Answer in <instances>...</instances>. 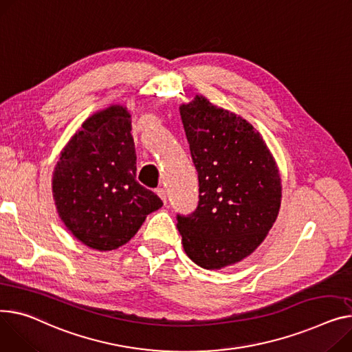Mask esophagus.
<instances>
[{
    "label": "esophagus",
    "mask_w": 352,
    "mask_h": 352,
    "mask_svg": "<svg viewBox=\"0 0 352 352\" xmlns=\"http://www.w3.org/2000/svg\"><path fill=\"white\" fill-rule=\"evenodd\" d=\"M155 192H157V195L164 201V204L167 202V191H166V190H164V188H157Z\"/></svg>",
    "instance_id": "1"
}]
</instances>
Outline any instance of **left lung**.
Instances as JSON below:
<instances>
[{
  "label": "left lung",
  "mask_w": 352,
  "mask_h": 352,
  "mask_svg": "<svg viewBox=\"0 0 352 352\" xmlns=\"http://www.w3.org/2000/svg\"><path fill=\"white\" fill-rule=\"evenodd\" d=\"M199 201L177 215L182 246L204 269L241 262L272 229L282 201L276 162L262 135L242 117L197 96L179 107Z\"/></svg>",
  "instance_id": "1"
}]
</instances>
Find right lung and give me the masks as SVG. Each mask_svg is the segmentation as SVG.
Returning <instances> with one entry per match:
<instances>
[{"label": "right lung", "instance_id": "add662e5", "mask_svg": "<svg viewBox=\"0 0 352 352\" xmlns=\"http://www.w3.org/2000/svg\"><path fill=\"white\" fill-rule=\"evenodd\" d=\"M130 113L98 111L63 148L52 191L66 228L86 246L113 250L127 243L162 201L135 181Z\"/></svg>", "mask_w": 352, "mask_h": 352}]
</instances>
